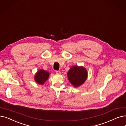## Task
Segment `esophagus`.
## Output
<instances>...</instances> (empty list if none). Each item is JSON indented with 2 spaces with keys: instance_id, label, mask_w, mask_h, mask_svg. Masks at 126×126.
<instances>
[{
  "instance_id": "obj_1",
  "label": "esophagus",
  "mask_w": 126,
  "mask_h": 126,
  "mask_svg": "<svg viewBox=\"0 0 126 126\" xmlns=\"http://www.w3.org/2000/svg\"><path fill=\"white\" fill-rule=\"evenodd\" d=\"M56 74H57V75L61 74V72H60V71H59V70H56Z\"/></svg>"
}]
</instances>
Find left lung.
<instances>
[{"label":"left lung","mask_w":126,"mask_h":126,"mask_svg":"<svg viewBox=\"0 0 126 126\" xmlns=\"http://www.w3.org/2000/svg\"><path fill=\"white\" fill-rule=\"evenodd\" d=\"M69 81L75 87L82 85L87 78V71L82 66L75 65L70 67L67 72Z\"/></svg>","instance_id":"left-lung-1"}]
</instances>
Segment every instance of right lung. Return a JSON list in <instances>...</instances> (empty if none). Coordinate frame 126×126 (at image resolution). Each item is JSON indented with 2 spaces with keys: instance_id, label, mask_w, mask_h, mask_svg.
Masks as SVG:
<instances>
[{
  "instance_id": "add662e5",
  "label": "right lung",
  "mask_w": 126,
  "mask_h": 126,
  "mask_svg": "<svg viewBox=\"0 0 126 126\" xmlns=\"http://www.w3.org/2000/svg\"><path fill=\"white\" fill-rule=\"evenodd\" d=\"M49 73L44 69H39L35 73L34 79L37 84L43 85L48 79L49 76Z\"/></svg>"
}]
</instances>
